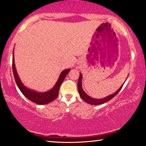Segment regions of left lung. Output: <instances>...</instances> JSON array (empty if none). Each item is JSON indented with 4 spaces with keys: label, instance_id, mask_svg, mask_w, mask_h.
Listing matches in <instances>:
<instances>
[{
    "label": "left lung",
    "instance_id": "obj_1",
    "mask_svg": "<svg viewBox=\"0 0 146 146\" xmlns=\"http://www.w3.org/2000/svg\"><path fill=\"white\" fill-rule=\"evenodd\" d=\"M82 74L80 73L79 80H78V84H77L78 91H79L80 98H81L84 102L89 104H90V105H100V104H104L106 103V102L110 101V100H111L113 98H114L115 96L118 94V92L121 90V89L122 87H123L124 83L125 82H124V83L121 86L120 88H119L115 93H113V94L109 95L108 96L104 98L97 99V98H93L89 96L88 94H86V93L83 90V89H82Z\"/></svg>",
    "mask_w": 146,
    "mask_h": 146
}]
</instances>
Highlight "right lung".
Returning <instances> with one entry per match:
<instances>
[{
  "instance_id": "1",
  "label": "right lung",
  "mask_w": 146,
  "mask_h": 146,
  "mask_svg": "<svg viewBox=\"0 0 146 146\" xmlns=\"http://www.w3.org/2000/svg\"><path fill=\"white\" fill-rule=\"evenodd\" d=\"M14 50H13V56H12V69L13 73H14V79L16 80V82L17 86L21 93L29 99V100L34 102L38 105H44L50 103V102L54 100L58 96V92H59L60 87L62 84V82L64 81L65 78H66L67 74L70 71L71 69H67L65 70L62 71V73H60L59 78L56 82L55 85L49 90L48 91L44 92H37V91L32 90L31 88H27L25 86L21 80L19 79L18 74L17 73L16 66L14 64Z\"/></svg>"
}]
</instances>
